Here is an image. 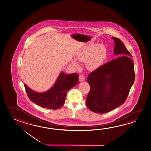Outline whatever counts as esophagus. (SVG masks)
Instances as JSON below:
<instances>
[{
    "label": "esophagus",
    "instance_id": "1",
    "mask_svg": "<svg viewBox=\"0 0 151 151\" xmlns=\"http://www.w3.org/2000/svg\"><path fill=\"white\" fill-rule=\"evenodd\" d=\"M79 79L80 81H83L85 80L84 76L83 74H80L79 76Z\"/></svg>",
    "mask_w": 151,
    "mask_h": 151
}]
</instances>
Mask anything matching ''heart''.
I'll return each mask as SVG.
<instances>
[{"label": "heart", "mask_w": 151, "mask_h": 151, "mask_svg": "<svg viewBox=\"0 0 151 151\" xmlns=\"http://www.w3.org/2000/svg\"><path fill=\"white\" fill-rule=\"evenodd\" d=\"M107 55V49L104 45L93 43L82 49L77 56L80 61L87 62L88 69L95 70L102 65Z\"/></svg>", "instance_id": "heart-1"}]
</instances>
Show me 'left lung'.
<instances>
[{
	"mask_svg": "<svg viewBox=\"0 0 151 151\" xmlns=\"http://www.w3.org/2000/svg\"><path fill=\"white\" fill-rule=\"evenodd\" d=\"M113 38L114 53L123 55L102 65L87 78L90 89L86 105L99 114L109 112L125 102L135 80L134 63L128 56L131 54L119 38Z\"/></svg>",
	"mask_w": 151,
	"mask_h": 151,
	"instance_id": "8db88e82",
	"label": "left lung"
}]
</instances>
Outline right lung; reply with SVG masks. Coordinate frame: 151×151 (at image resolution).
<instances>
[{
    "label": "right lung",
    "instance_id": "1",
    "mask_svg": "<svg viewBox=\"0 0 151 151\" xmlns=\"http://www.w3.org/2000/svg\"><path fill=\"white\" fill-rule=\"evenodd\" d=\"M78 79L76 73L65 74L62 72L53 87L43 93L35 92L25 84L24 86L27 96L32 102L42 107L56 110L63 105L67 91L77 85Z\"/></svg>",
    "mask_w": 151,
    "mask_h": 151
}]
</instances>
